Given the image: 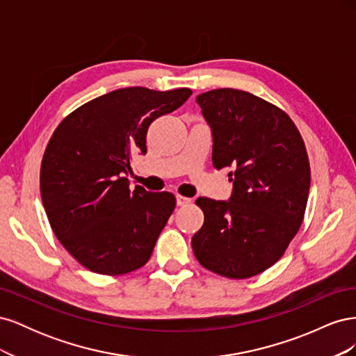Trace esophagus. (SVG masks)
I'll use <instances>...</instances> for the list:
<instances>
[{"instance_id": "34e87169", "label": "esophagus", "mask_w": 356, "mask_h": 356, "mask_svg": "<svg viewBox=\"0 0 356 356\" xmlns=\"http://www.w3.org/2000/svg\"><path fill=\"white\" fill-rule=\"evenodd\" d=\"M190 202H191V199H188V197L177 196V204H178V207H186V204H188Z\"/></svg>"}]
</instances>
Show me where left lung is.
Returning <instances> with one entry per match:
<instances>
[{
	"mask_svg": "<svg viewBox=\"0 0 356 356\" xmlns=\"http://www.w3.org/2000/svg\"><path fill=\"white\" fill-rule=\"evenodd\" d=\"M212 131V165L230 168L229 202L199 197L202 229L191 246L208 270L246 279L284 255L301 222L310 188L306 145L289 115L238 89L200 93Z\"/></svg>",
	"mask_w": 356,
	"mask_h": 356,
	"instance_id": "1",
	"label": "left lung"
}]
</instances>
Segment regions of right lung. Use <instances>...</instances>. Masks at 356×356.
<instances>
[{
    "mask_svg": "<svg viewBox=\"0 0 356 356\" xmlns=\"http://www.w3.org/2000/svg\"><path fill=\"white\" fill-rule=\"evenodd\" d=\"M193 92L126 88L86 102L53 132L40 190L53 233L90 272L124 275L143 267L175 209L169 191L129 190L134 154H145L149 124Z\"/></svg>",
    "mask_w": 356,
    "mask_h": 356,
    "instance_id": "obj_1",
    "label": "right lung"
}]
</instances>
